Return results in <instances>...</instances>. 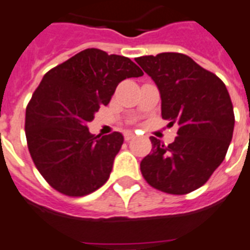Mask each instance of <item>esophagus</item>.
<instances>
[{"label": "esophagus", "mask_w": 250, "mask_h": 250, "mask_svg": "<svg viewBox=\"0 0 250 250\" xmlns=\"http://www.w3.org/2000/svg\"><path fill=\"white\" fill-rule=\"evenodd\" d=\"M133 138H135L134 133H126V134H125V141H130Z\"/></svg>", "instance_id": "1"}]
</instances>
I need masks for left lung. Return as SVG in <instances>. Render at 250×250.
<instances>
[{
	"mask_svg": "<svg viewBox=\"0 0 250 250\" xmlns=\"http://www.w3.org/2000/svg\"><path fill=\"white\" fill-rule=\"evenodd\" d=\"M135 62L156 83L163 119L178 124V137L169 146L151 137L142 174L163 192L195 191L222 164L232 139L235 116L226 85L185 54L161 53Z\"/></svg>",
	"mask_w": 250,
	"mask_h": 250,
	"instance_id": "obj_1",
	"label": "left lung"
}]
</instances>
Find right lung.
Masks as SVG:
<instances>
[{
    "mask_svg": "<svg viewBox=\"0 0 250 250\" xmlns=\"http://www.w3.org/2000/svg\"><path fill=\"white\" fill-rule=\"evenodd\" d=\"M143 76L129 58L86 49L50 69L25 111L32 160L46 182L68 196L104 185L124 143L121 133L90 134L87 123L107 105L123 80Z\"/></svg>",
    "mask_w": 250,
    "mask_h": 250,
    "instance_id": "obj_1",
    "label": "right lung"
}]
</instances>
